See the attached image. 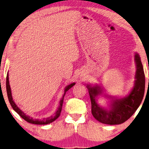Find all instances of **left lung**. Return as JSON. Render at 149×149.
<instances>
[{
    "label": "left lung",
    "instance_id": "left-lung-1",
    "mask_svg": "<svg viewBox=\"0 0 149 149\" xmlns=\"http://www.w3.org/2000/svg\"><path fill=\"white\" fill-rule=\"evenodd\" d=\"M135 61L136 69L133 88L130 93L123 97L108 96L111 99L108 109L102 108L97 103V97L102 94L103 88L97 84L87 85L91 97L92 116L99 122L108 125L123 123L130 119L139 107L145 94V77L140 56L137 53L135 54Z\"/></svg>",
    "mask_w": 149,
    "mask_h": 149
}]
</instances>
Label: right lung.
I'll return each mask as SVG.
<instances>
[{
  "mask_svg": "<svg viewBox=\"0 0 149 149\" xmlns=\"http://www.w3.org/2000/svg\"><path fill=\"white\" fill-rule=\"evenodd\" d=\"M6 92H7V95H8V98L10 104L12 108H13V109L15 111L18 115L21 117L22 118H23L24 120H26V121H28V123H32V124H36V125H46V124H49L52 123L53 121H54L55 120H56L58 117H59L61 112L62 110V106H63V100H64V96L67 92L69 90L72 88L74 85L75 84L74 82L73 83H71L68 86H66L65 88V91H64V94H63V97L61 98V100H60V104H59V106L57 108V110L55 111V113H54V115L52 116L49 118H44L42 120H40V119H33L32 117H30L28 115H26V113H24V112H23L22 111L19 109L17 105L15 104V102H14L13 98V96H12V92H11V88L9 84V78H8V72L7 73L6 75Z\"/></svg>",
  "mask_w": 149,
  "mask_h": 149,
  "instance_id": "obj_1",
  "label": "right lung"
}]
</instances>
